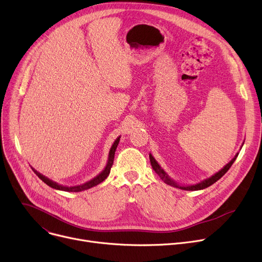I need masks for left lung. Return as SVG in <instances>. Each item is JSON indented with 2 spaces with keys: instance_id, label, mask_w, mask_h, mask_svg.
I'll list each match as a JSON object with an SVG mask.
<instances>
[{
  "instance_id": "left-lung-1",
  "label": "left lung",
  "mask_w": 262,
  "mask_h": 262,
  "mask_svg": "<svg viewBox=\"0 0 262 262\" xmlns=\"http://www.w3.org/2000/svg\"><path fill=\"white\" fill-rule=\"evenodd\" d=\"M238 155H239V153H237L236 154V156L233 157L225 167H223V169H221L220 170L219 172H216L215 174H213L212 176H210L209 178H206V180H204V181H202L201 183H198V184H195V185H188V186H181V185H178L175 181H173L172 178L166 173V171H164L160 166H159V163L156 161V159L152 156V154H149V161H150V164H152V168H153V170L158 174V176L161 178V180L166 183L167 185H170V186H172V187H175V188H180V189H182V190H187V191H196V190H203V189H205V188H208L209 186H211L212 184H214L215 182H217L220 178H221L228 170H229V168L231 167V164L235 162V160H236V158L238 157Z\"/></svg>"
}]
</instances>
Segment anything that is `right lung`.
Wrapping results in <instances>:
<instances>
[{
    "mask_svg": "<svg viewBox=\"0 0 262 262\" xmlns=\"http://www.w3.org/2000/svg\"><path fill=\"white\" fill-rule=\"evenodd\" d=\"M120 138L121 137H118V138L116 139V141L114 142V144L112 145V147H110V150H109V154H108V160H107V164L106 167L104 168V170L99 174L96 175L94 178H92V180H90L89 182L82 184V185H78V186H73V187H67V186H62V185H59L57 183H55L53 181H51L50 178L46 177L45 175H42L41 173H39L38 171H36L34 168H32V170L36 173V175L40 178L41 181L45 182L48 186H50L51 188L53 189H56V190H61V191H68V192H80V191H84V190H87V189H90L96 185L101 184L103 181H105L107 176L109 175L110 173V169H112L113 164H114V159H115V153H116V149H117V146L119 144V141H120Z\"/></svg>",
    "mask_w": 262,
    "mask_h": 262,
    "instance_id": "obj_1",
    "label": "right lung"
}]
</instances>
